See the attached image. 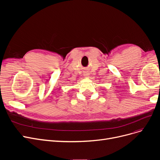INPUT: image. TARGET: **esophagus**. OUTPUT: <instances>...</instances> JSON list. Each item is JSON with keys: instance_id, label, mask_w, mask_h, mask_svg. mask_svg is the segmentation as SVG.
I'll list each match as a JSON object with an SVG mask.
<instances>
[{"instance_id": "34e87169", "label": "esophagus", "mask_w": 160, "mask_h": 160, "mask_svg": "<svg viewBox=\"0 0 160 160\" xmlns=\"http://www.w3.org/2000/svg\"><path fill=\"white\" fill-rule=\"evenodd\" d=\"M89 72H88V71H85L84 72V75H85V77H88L89 76Z\"/></svg>"}]
</instances>
